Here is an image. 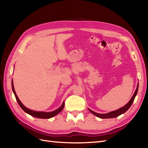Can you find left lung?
Returning <instances> with one entry per match:
<instances>
[{"mask_svg": "<svg viewBox=\"0 0 148 148\" xmlns=\"http://www.w3.org/2000/svg\"><path fill=\"white\" fill-rule=\"evenodd\" d=\"M138 88H139V83L137 84V88H136V91H135L133 96L132 97V98L130 100V101L128 102L125 106L122 107V108H119V109L116 110V111H111V112H108V113H106V114H99V113L94 112V111H92V110H90V109H88L89 111L91 112H92L93 114H94L95 116H97V117H99L100 118H102V119L113 118L118 117V116L123 114V113H125L127 111H128V109L130 108V106H132V103H133L134 100L135 99V97H136V96L137 95V92H138Z\"/></svg>", "mask_w": 148, "mask_h": 148, "instance_id": "obj_1", "label": "left lung"}]
</instances>
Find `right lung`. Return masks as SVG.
Returning <instances> with one entry per match:
<instances>
[{
  "mask_svg": "<svg viewBox=\"0 0 148 148\" xmlns=\"http://www.w3.org/2000/svg\"><path fill=\"white\" fill-rule=\"evenodd\" d=\"M11 84H12V92H13L15 97H16V99L17 102L18 103L19 106L21 107V108L23 110V111L25 112L27 114H29L31 116H34V117L35 118H43V119H49V118H51L53 116H56V114H58L59 112H60L64 108V106H65V102L64 101V102L62 103V106L60 107L59 108H58L57 109L55 110V111H51V112H44V111H33V110H31L29 109V108H26L25 106L23 103H21V102L20 100V99H18V97L16 95V93L15 92V90H14V85H13V81L12 79L11 81Z\"/></svg>",
  "mask_w": 148,
  "mask_h": 148,
  "instance_id": "1",
  "label": "right lung"
}]
</instances>
